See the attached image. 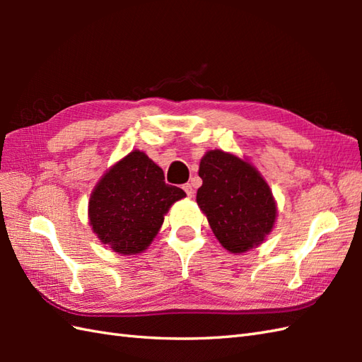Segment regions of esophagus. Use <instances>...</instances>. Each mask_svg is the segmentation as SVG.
<instances>
[{
    "label": "esophagus",
    "mask_w": 362,
    "mask_h": 362,
    "mask_svg": "<svg viewBox=\"0 0 362 362\" xmlns=\"http://www.w3.org/2000/svg\"><path fill=\"white\" fill-rule=\"evenodd\" d=\"M183 189H185V193H187V196H188V197H193V196H194V193H196V191H194V187L191 185V183H185V185H183Z\"/></svg>",
    "instance_id": "obj_1"
}]
</instances>
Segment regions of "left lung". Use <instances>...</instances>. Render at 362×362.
<instances>
[{
    "instance_id": "left-lung-1",
    "label": "left lung",
    "mask_w": 362,
    "mask_h": 362,
    "mask_svg": "<svg viewBox=\"0 0 362 362\" xmlns=\"http://www.w3.org/2000/svg\"><path fill=\"white\" fill-rule=\"evenodd\" d=\"M199 177L196 201L222 247L243 253L263 243L275 224L276 204L257 168L214 149L202 157Z\"/></svg>"
}]
</instances>
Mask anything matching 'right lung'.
Here are the masks:
<instances>
[{"mask_svg": "<svg viewBox=\"0 0 362 362\" xmlns=\"http://www.w3.org/2000/svg\"><path fill=\"white\" fill-rule=\"evenodd\" d=\"M185 191L168 185L163 169L132 151L98 182L88 202L90 226L101 243L121 255L148 249L163 216Z\"/></svg>", "mask_w": 362, "mask_h": 362, "instance_id": "1", "label": "right lung"}]
</instances>
